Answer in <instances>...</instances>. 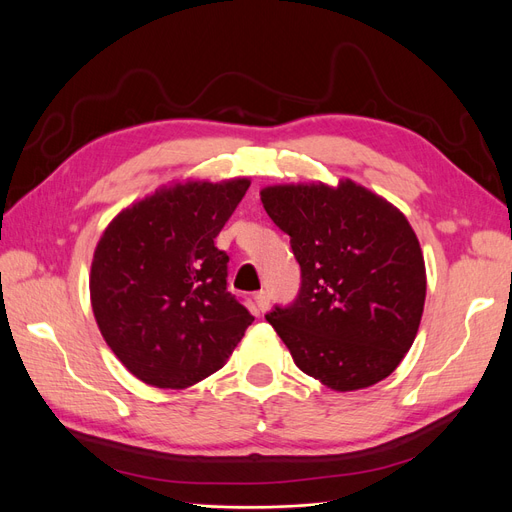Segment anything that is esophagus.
<instances>
[{
	"label": "esophagus",
	"instance_id": "34e87169",
	"mask_svg": "<svg viewBox=\"0 0 512 512\" xmlns=\"http://www.w3.org/2000/svg\"><path fill=\"white\" fill-rule=\"evenodd\" d=\"M254 301H256V307H258V312H267V309H269V305H271V299H269V292H265V290H260V292H256V294H254Z\"/></svg>",
	"mask_w": 512,
	"mask_h": 512
}]
</instances>
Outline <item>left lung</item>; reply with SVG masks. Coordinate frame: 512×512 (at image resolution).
Masks as SVG:
<instances>
[{
	"mask_svg": "<svg viewBox=\"0 0 512 512\" xmlns=\"http://www.w3.org/2000/svg\"><path fill=\"white\" fill-rule=\"evenodd\" d=\"M260 200L301 267L297 299L265 316L294 363L333 391L391 376L414 342L427 290L406 215L350 179L271 185Z\"/></svg>",
	"mask_w": 512,
	"mask_h": 512,
	"instance_id": "left-lung-1",
	"label": "left lung"
}]
</instances>
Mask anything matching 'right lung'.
<instances>
[{"instance_id":"obj_1","label":"right lung","mask_w":512,"mask_h":512,"mask_svg":"<svg viewBox=\"0 0 512 512\" xmlns=\"http://www.w3.org/2000/svg\"><path fill=\"white\" fill-rule=\"evenodd\" d=\"M250 181L162 188L108 224L89 275L108 348L158 389H188L222 369L254 316L228 292V254L215 237Z\"/></svg>"}]
</instances>
